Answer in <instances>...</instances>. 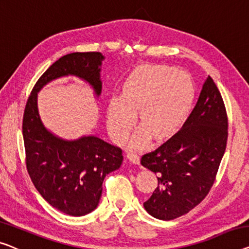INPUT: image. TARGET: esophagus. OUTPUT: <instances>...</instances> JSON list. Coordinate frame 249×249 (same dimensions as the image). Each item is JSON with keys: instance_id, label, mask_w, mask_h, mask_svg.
I'll list each match as a JSON object with an SVG mask.
<instances>
[{"instance_id": "1", "label": "esophagus", "mask_w": 249, "mask_h": 249, "mask_svg": "<svg viewBox=\"0 0 249 249\" xmlns=\"http://www.w3.org/2000/svg\"><path fill=\"white\" fill-rule=\"evenodd\" d=\"M127 159L131 162L134 163V164H139L140 163V157L135 153H132V152H129V153H127Z\"/></svg>"}]
</instances>
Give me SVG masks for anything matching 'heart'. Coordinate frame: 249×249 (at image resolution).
Returning a JSON list of instances; mask_svg holds the SVG:
<instances>
[{"label": "heart", "instance_id": "obj_1", "mask_svg": "<svg viewBox=\"0 0 249 249\" xmlns=\"http://www.w3.org/2000/svg\"><path fill=\"white\" fill-rule=\"evenodd\" d=\"M196 95L191 77L170 66H143L126 79L123 96H113L107 108V125L113 139L123 142L136 121L144 125L133 136L132 147H141L152 134L171 136L188 117Z\"/></svg>", "mask_w": 249, "mask_h": 249}]
</instances>
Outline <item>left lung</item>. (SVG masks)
I'll use <instances>...</instances> for the list:
<instances>
[{
  "label": "left lung",
  "mask_w": 249,
  "mask_h": 249,
  "mask_svg": "<svg viewBox=\"0 0 249 249\" xmlns=\"http://www.w3.org/2000/svg\"><path fill=\"white\" fill-rule=\"evenodd\" d=\"M228 137V118L219 89L208 77L199 99L180 131L141 164L158 176V187L144 208L160 220L188 213L209 194Z\"/></svg>",
  "instance_id": "1"
}]
</instances>
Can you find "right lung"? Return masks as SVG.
<instances>
[{
    "label": "right lung",
    "mask_w": 249,
    "mask_h": 249,
    "mask_svg": "<svg viewBox=\"0 0 249 249\" xmlns=\"http://www.w3.org/2000/svg\"><path fill=\"white\" fill-rule=\"evenodd\" d=\"M101 53H73L51 65L39 78L25 105L22 133L30 178L47 202L70 216H84L98 206L103 181L120 169L123 151L95 135L68 141L44 127L38 110V92L50 81L76 76L102 92Z\"/></svg>",
    "instance_id": "obj_1"
}]
</instances>
